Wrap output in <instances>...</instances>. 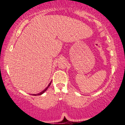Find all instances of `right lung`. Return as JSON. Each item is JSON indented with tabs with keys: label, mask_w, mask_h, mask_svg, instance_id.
Masks as SVG:
<instances>
[{
	"label": "right lung",
	"mask_w": 125,
	"mask_h": 125,
	"mask_svg": "<svg viewBox=\"0 0 125 125\" xmlns=\"http://www.w3.org/2000/svg\"><path fill=\"white\" fill-rule=\"evenodd\" d=\"M51 82H52V81H51ZM51 82H50V83H49V85H48V86H47V87L46 88H45V89H44L43 91H42V92H41L40 93V94H33V96H38V95H41V94H44V93L45 92L47 91V89H48L49 86H50V85H51Z\"/></svg>",
	"instance_id": "obj_1"
}]
</instances>
